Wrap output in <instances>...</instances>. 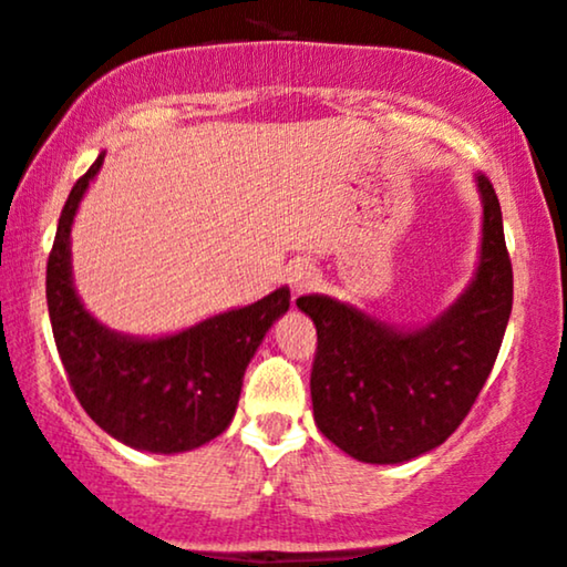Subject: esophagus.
<instances>
[{
    "instance_id": "obj_1",
    "label": "esophagus",
    "mask_w": 567,
    "mask_h": 567,
    "mask_svg": "<svg viewBox=\"0 0 567 567\" xmlns=\"http://www.w3.org/2000/svg\"><path fill=\"white\" fill-rule=\"evenodd\" d=\"M288 282L292 288V296H303V292H309L317 288L319 282V271L313 269L311 264H292L290 271H288Z\"/></svg>"
}]
</instances>
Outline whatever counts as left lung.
Instances as JSON below:
<instances>
[{"mask_svg":"<svg viewBox=\"0 0 567 567\" xmlns=\"http://www.w3.org/2000/svg\"><path fill=\"white\" fill-rule=\"evenodd\" d=\"M481 261L446 311L422 327H395L330 296H301L317 327L313 420L346 454L399 465L452 435L486 385L513 311V264L502 208L486 176Z\"/></svg>","mask_w":567,"mask_h":567,"instance_id":"left-lung-1","label":"left lung"}]
</instances>
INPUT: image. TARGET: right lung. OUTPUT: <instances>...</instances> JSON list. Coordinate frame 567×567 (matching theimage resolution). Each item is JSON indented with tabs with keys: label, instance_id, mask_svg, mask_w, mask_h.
<instances>
[{
	"label": "right lung",
	"instance_id": "1",
	"mask_svg": "<svg viewBox=\"0 0 567 567\" xmlns=\"http://www.w3.org/2000/svg\"><path fill=\"white\" fill-rule=\"evenodd\" d=\"M102 161L105 153L73 184L47 261L54 343L79 404L102 431L140 452H189L229 427L243 374L269 327L290 309V290L277 288L163 338L124 336L97 322L73 288L71 227Z\"/></svg>",
	"mask_w": 567,
	"mask_h": 567
}]
</instances>
